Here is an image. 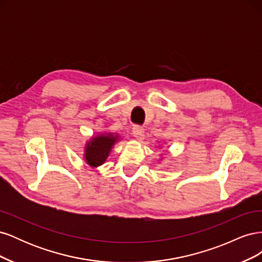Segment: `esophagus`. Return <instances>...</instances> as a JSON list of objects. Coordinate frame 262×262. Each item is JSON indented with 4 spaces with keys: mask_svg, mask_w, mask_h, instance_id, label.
I'll return each instance as SVG.
<instances>
[{
    "mask_svg": "<svg viewBox=\"0 0 262 262\" xmlns=\"http://www.w3.org/2000/svg\"><path fill=\"white\" fill-rule=\"evenodd\" d=\"M143 133H144V129L142 128L141 125H133V128H132L133 137H136L137 139H140L142 136H143Z\"/></svg>",
    "mask_w": 262,
    "mask_h": 262,
    "instance_id": "esophagus-1",
    "label": "esophagus"
}]
</instances>
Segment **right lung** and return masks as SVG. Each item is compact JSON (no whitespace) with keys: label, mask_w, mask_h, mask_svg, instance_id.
Listing matches in <instances>:
<instances>
[{"label":"right lung","mask_w":262,"mask_h":262,"mask_svg":"<svg viewBox=\"0 0 262 262\" xmlns=\"http://www.w3.org/2000/svg\"><path fill=\"white\" fill-rule=\"evenodd\" d=\"M118 141V136L114 134H101L96 138H93L86 145L85 160L92 167H97L104 164L106 158L109 156L110 150Z\"/></svg>","instance_id":"right-lung-1"}]
</instances>
